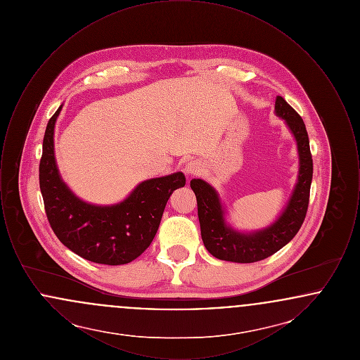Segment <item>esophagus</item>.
Instances as JSON below:
<instances>
[{
    "mask_svg": "<svg viewBox=\"0 0 360 360\" xmlns=\"http://www.w3.org/2000/svg\"><path fill=\"white\" fill-rule=\"evenodd\" d=\"M201 170H202V166H201V163L197 162V160L188 162L186 166H185V172H186L188 175H197V174L201 172Z\"/></svg>",
    "mask_w": 360,
    "mask_h": 360,
    "instance_id": "obj_1",
    "label": "esophagus"
}]
</instances>
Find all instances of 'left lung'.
Returning a JSON list of instances; mask_svg holds the SVG:
<instances>
[{
    "mask_svg": "<svg viewBox=\"0 0 360 360\" xmlns=\"http://www.w3.org/2000/svg\"><path fill=\"white\" fill-rule=\"evenodd\" d=\"M275 112L286 120L297 140L300 175L289 205L271 226L252 235L232 231L224 221L223 209L214 188L202 179L190 181V188L197 198L201 238L206 250L220 260L254 263L271 257L297 235L305 220L313 176L308 132L301 116L281 96L275 100Z\"/></svg>",
    "mask_w": 360,
    "mask_h": 360,
    "instance_id": "obj_1",
    "label": "left lung"
}]
</instances>
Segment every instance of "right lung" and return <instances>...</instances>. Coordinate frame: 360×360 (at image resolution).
Here are the masks:
<instances>
[{
	"mask_svg": "<svg viewBox=\"0 0 360 360\" xmlns=\"http://www.w3.org/2000/svg\"><path fill=\"white\" fill-rule=\"evenodd\" d=\"M62 106L53 113L43 139L39 185L53 233L69 250L86 260L119 266L141 255L154 240L163 210L175 188H182V172L140 184L121 204L89 205L62 182L53 156V127Z\"/></svg>",
	"mask_w": 360,
	"mask_h": 360,
	"instance_id": "add662e5",
	"label": "right lung"
}]
</instances>
